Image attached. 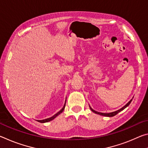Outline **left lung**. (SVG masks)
<instances>
[{
	"label": "left lung",
	"instance_id": "8db88e82",
	"mask_svg": "<svg viewBox=\"0 0 148 148\" xmlns=\"http://www.w3.org/2000/svg\"><path fill=\"white\" fill-rule=\"evenodd\" d=\"M132 99H133V97H132ZM132 99L128 102V103H127V104H125L123 107H122L121 109H119V110H117V111H115V112H110V113H102V112H99L95 111V110H94L93 109H92V108H91V106H89V108H90V109H91V111H92V112H94V113L97 114L101 115V116H106V117H113V116H116V114H118L119 112L122 111V110H123L125 108H127V106H128L130 104H131V101H132Z\"/></svg>",
	"mask_w": 148,
	"mask_h": 148
}]
</instances>
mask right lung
I'll return each mask as SVG.
<instances>
[{"label":"right lung","instance_id":"add662e5","mask_svg":"<svg viewBox=\"0 0 148 148\" xmlns=\"http://www.w3.org/2000/svg\"><path fill=\"white\" fill-rule=\"evenodd\" d=\"M66 101H65V102H64V106L62 107V108L60 110L59 112H57V114H56L54 115V116H53L52 117H49V118H47V119H42V120H37V121H38V122H40V123H47V122H49V121H52V120L53 119H54L55 118H56V117H57V116H58L59 114H61L62 112H63V110H64V108H65V104H66Z\"/></svg>","mask_w":148,"mask_h":148}]
</instances>
